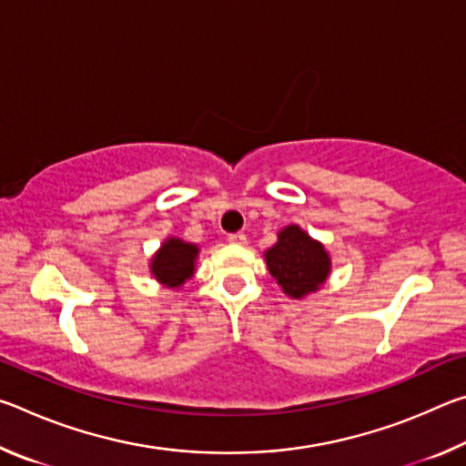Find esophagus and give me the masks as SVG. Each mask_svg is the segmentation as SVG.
<instances>
[{
    "mask_svg": "<svg viewBox=\"0 0 466 466\" xmlns=\"http://www.w3.org/2000/svg\"><path fill=\"white\" fill-rule=\"evenodd\" d=\"M228 242H230V244H238V247H242V244H247V234H242V232L228 234Z\"/></svg>",
    "mask_w": 466,
    "mask_h": 466,
    "instance_id": "obj_1",
    "label": "esophagus"
}]
</instances>
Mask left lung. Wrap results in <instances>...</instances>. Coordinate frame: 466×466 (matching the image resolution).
I'll list each match as a JSON object with an SVG mask.
<instances>
[{
	"label": "left lung",
	"mask_w": 466,
	"mask_h": 466,
	"mask_svg": "<svg viewBox=\"0 0 466 466\" xmlns=\"http://www.w3.org/2000/svg\"><path fill=\"white\" fill-rule=\"evenodd\" d=\"M269 273L288 296L302 298L325 283L330 261L322 244L298 226L283 228L278 242L265 252Z\"/></svg>",
	"instance_id": "obj_1"
}]
</instances>
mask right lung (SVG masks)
Returning a JSON list of instances; mask_svg holds the SVG:
<instances>
[{
    "mask_svg": "<svg viewBox=\"0 0 466 466\" xmlns=\"http://www.w3.org/2000/svg\"><path fill=\"white\" fill-rule=\"evenodd\" d=\"M197 247L177 238H168L152 258V273L157 281L167 283L170 288L183 286L195 271Z\"/></svg>",
    "mask_w": 466,
    "mask_h": 466,
    "instance_id": "right-lung-1",
    "label": "right lung"
}]
</instances>
